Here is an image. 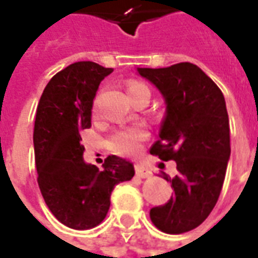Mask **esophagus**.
<instances>
[{
  "mask_svg": "<svg viewBox=\"0 0 258 258\" xmlns=\"http://www.w3.org/2000/svg\"><path fill=\"white\" fill-rule=\"evenodd\" d=\"M135 173L141 178H149L152 175L151 168L148 167L146 164H144V163H137L135 164Z\"/></svg>",
  "mask_w": 258,
  "mask_h": 258,
  "instance_id": "obj_1",
  "label": "esophagus"
}]
</instances>
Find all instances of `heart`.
<instances>
[{"instance_id": "heart-1", "label": "heart", "mask_w": 258, "mask_h": 258, "mask_svg": "<svg viewBox=\"0 0 258 258\" xmlns=\"http://www.w3.org/2000/svg\"><path fill=\"white\" fill-rule=\"evenodd\" d=\"M127 91H128V95L131 96V99H135L137 96L142 95V94L151 95V91L148 88V85L141 83V81H137V80H130L127 83ZM92 113H94V116L98 114V101L94 102ZM145 137L146 131L144 127H141V125L127 127V128L114 131L107 141V146L116 155L128 156V155H134L135 152L140 149L141 142L145 140Z\"/></svg>"}]
</instances>
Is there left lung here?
<instances>
[{
  "instance_id": "obj_1",
  "label": "left lung",
  "mask_w": 258,
  "mask_h": 258,
  "mask_svg": "<svg viewBox=\"0 0 258 258\" xmlns=\"http://www.w3.org/2000/svg\"><path fill=\"white\" fill-rule=\"evenodd\" d=\"M166 101L159 140L151 153L177 163V175L166 173L174 195L166 205L151 209L155 227L171 235L199 227L214 209L231 156L229 118L221 90L189 62L168 68H140Z\"/></svg>"
}]
</instances>
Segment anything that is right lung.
Segmentation results:
<instances>
[{
    "label": "right lung",
    "instance_id": "add662e5",
    "mask_svg": "<svg viewBox=\"0 0 258 258\" xmlns=\"http://www.w3.org/2000/svg\"><path fill=\"white\" fill-rule=\"evenodd\" d=\"M113 69L76 62L53 76L42 92L34 121L37 181L48 209L73 229L103 221L114 186L134 177L133 163L110 155L103 170L83 159L81 131L91 127L98 87Z\"/></svg>",
    "mask_w": 258,
    "mask_h": 258
}]
</instances>
